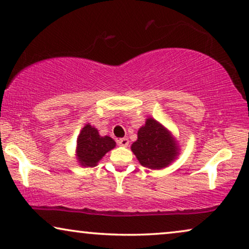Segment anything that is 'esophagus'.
I'll use <instances>...</instances> for the list:
<instances>
[{
	"mask_svg": "<svg viewBox=\"0 0 249 249\" xmlns=\"http://www.w3.org/2000/svg\"><path fill=\"white\" fill-rule=\"evenodd\" d=\"M118 145L122 146V147H127L129 145V139L128 138H120L118 139Z\"/></svg>",
	"mask_w": 249,
	"mask_h": 249,
	"instance_id": "esophagus-1",
	"label": "esophagus"
}]
</instances>
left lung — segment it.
<instances>
[{
	"mask_svg": "<svg viewBox=\"0 0 249 249\" xmlns=\"http://www.w3.org/2000/svg\"><path fill=\"white\" fill-rule=\"evenodd\" d=\"M131 151L142 166L161 170L178 158L180 149L172 132L149 117L138 129L137 141L132 142Z\"/></svg>",
	"mask_w": 249,
	"mask_h": 249,
	"instance_id": "8db88e82",
	"label": "left lung"
}]
</instances>
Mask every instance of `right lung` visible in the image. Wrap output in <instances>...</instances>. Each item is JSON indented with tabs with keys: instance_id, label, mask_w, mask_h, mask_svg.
<instances>
[{
	"instance_id": "1",
	"label": "right lung",
	"mask_w": 249,
	"mask_h": 249,
	"mask_svg": "<svg viewBox=\"0 0 249 249\" xmlns=\"http://www.w3.org/2000/svg\"><path fill=\"white\" fill-rule=\"evenodd\" d=\"M114 147L113 139L108 136H101L96 128L86 124L77 138L76 159L84 168H93Z\"/></svg>"
}]
</instances>
